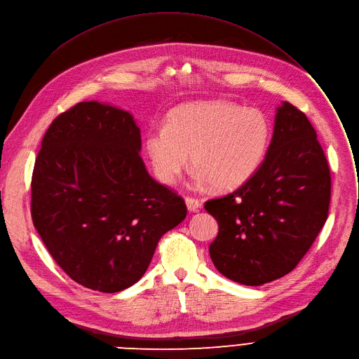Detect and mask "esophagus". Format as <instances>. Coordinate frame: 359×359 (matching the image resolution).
<instances>
[{
  "label": "esophagus",
  "mask_w": 359,
  "mask_h": 359,
  "mask_svg": "<svg viewBox=\"0 0 359 359\" xmlns=\"http://www.w3.org/2000/svg\"><path fill=\"white\" fill-rule=\"evenodd\" d=\"M186 206L189 212H198L201 208V202L194 198H186Z\"/></svg>",
  "instance_id": "1"
}]
</instances>
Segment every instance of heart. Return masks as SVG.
Wrapping results in <instances>:
<instances>
[{
	"label": "heart",
	"mask_w": 359,
	"mask_h": 359,
	"mask_svg": "<svg viewBox=\"0 0 359 359\" xmlns=\"http://www.w3.org/2000/svg\"><path fill=\"white\" fill-rule=\"evenodd\" d=\"M271 139L272 124L262 110L229 100H205L173 109L166 127H150L144 149L161 183H176L191 153L196 180L224 191L242 186L257 172Z\"/></svg>",
	"instance_id": "obj_1"
}]
</instances>
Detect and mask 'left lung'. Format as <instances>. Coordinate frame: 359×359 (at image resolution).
Returning <instances> with one entry per match:
<instances>
[{
	"instance_id": "1",
	"label": "left lung",
	"mask_w": 359,
	"mask_h": 359,
	"mask_svg": "<svg viewBox=\"0 0 359 359\" xmlns=\"http://www.w3.org/2000/svg\"><path fill=\"white\" fill-rule=\"evenodd\" d=\"M331 175L308 117L287 102L257 172L239 189L205 203L219 233L209 246L216 269L259 286L297 268L327 222Z\"/></svg>"
}]
</instances>
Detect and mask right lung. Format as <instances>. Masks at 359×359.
Wrapping results in <instances>:
<instances>
[{
	"instance_id": "right-lung-1",
	"label": "right lung",
	"mask_w": 359,
	"mask_h": 359,
	"mask_svg": "<svg viewBox=\"0 0 359 359\" xmlns=\"http://www.w3.org/2000/svg\"><path fill=\"white\" fill-rule=\"evenodd\" d=\"M140 150L135 117L95 100L61 113L41 142L32 223L58 266L93 290L135 285L160 238L186 217L184 201L147 173Z\"/></svg>"
}]
</instances>
